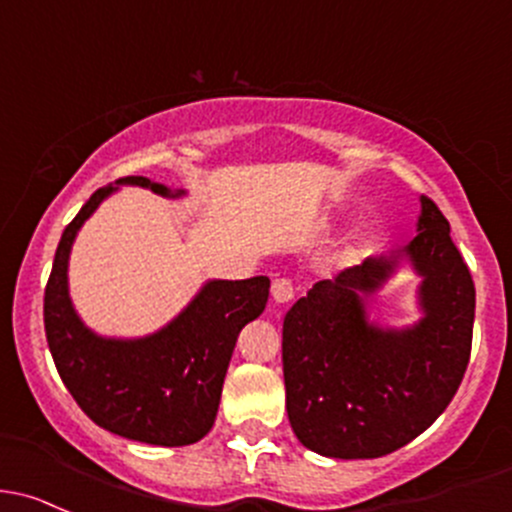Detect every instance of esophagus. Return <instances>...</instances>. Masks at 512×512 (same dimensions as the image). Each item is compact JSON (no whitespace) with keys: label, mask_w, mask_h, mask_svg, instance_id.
<instances>
[{"label":"esophagus","mask_w":512,"mask_h":512,"mask_svg":"<svg viewBox=\"0 0 512 512\" xmlns=\"http://www.w3.org/2000/svg\"><path fill=\"white\" fill-rule=\"evenodd\" d=\"M272 297L277 304H287L294 299V284L292 279H274L272 282Z\"/></svg>","instance_id":"34e87169"}]
</instances>
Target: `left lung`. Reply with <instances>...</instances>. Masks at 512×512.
<instances>
[{"label":"left lung","instance_id":"left-lung-1","mask_svg":"<svg viewBox=\"0 0 512 512\" xmlns=\"http://www.w3.org/2000/svg\"><path fill=\"white\" fill-rule=\"evenodd\" d=\"M417 238L321 279L284 316L287 414L306 449L378 459L410 444L459 390L471 355L476 289L449 220L422 196ZM402 256L423 277V319L407 329L367 321V299Z\"/></svg>","mask_w":512,"mask_h":512}]
</instances>
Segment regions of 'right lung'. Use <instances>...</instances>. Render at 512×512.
I'll return each mask as SVG.
<instances>
[{
    "instance_id": "right-lung-1",
    "label": "right lung",
    "mask_w": 512,
    "mask_h": 512,
    "mask_svg": "<svg viewBox=\"0 0 512 512\" xmlns=\"http://www.w3.org/2000/svg\"><path fill=\"white\" fill-rule=\"evenodd\" d=\"M117 186L184 196L144 176H127L90 196L53 257L43 294L46 341L63 385L98 427L144 444L186 446L211 432L238 333L265 311L270 279H213L152 336L122 341L93 333L68 297V257L80 225Z\"/></svg>"
}]
</instances>
